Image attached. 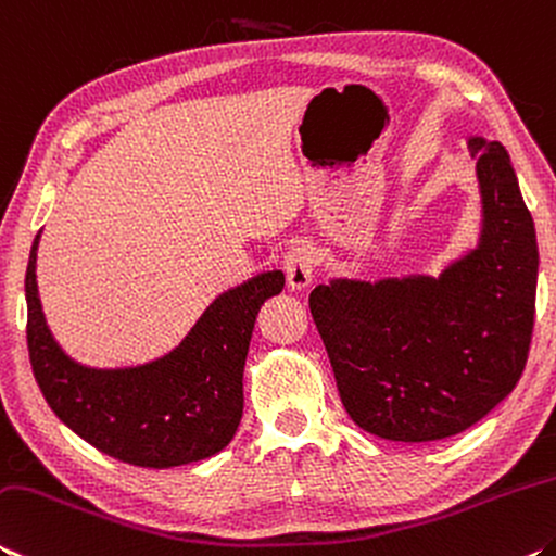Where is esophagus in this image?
I'll list each match as a JSON object with an SVG mask.
<instances>
[{
    "instance_id": "1",
    "label": "esophagus",
    "mask_w": 556,
    "mask_h": 556,
    "mask_svg": "<svg viewBox=\"0 0 556 556\" xmlns=\"http://www.w3.org/2000/svg\"><path fill=\"white\" fill-rule=\"evenodd\" d=\"M286 278L290 290H303L311 286L315 273V251L307 241H298L286 253Z\"/></svg>"
}]
</instances>
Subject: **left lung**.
Masks as SVG:
<instances>
[{
    "label": "left lung",
    "instance_id": "left-lung-1",
    "mask_svg": "<svg viewBox=\"0 0 556 556\" xmlns=\"http://www.w3.org/2000/svg\"><path fill=\"white\" fill-rule=\"evenodd\" d=\"M468 150L483 206L476 249L435 278H332L311 293L342 404L379 439L456 435L522 377L540 266L534 222L503 144L468 138Z\"/></svg>",
    "mask_w": 556,
    "mask_h": 556
}]
</instances>
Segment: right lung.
<instances>
[{
    "label": "right lung",
    "instance_id": "right-lung-1",
    "mask_svg": "<svg viewBox=\"0 0 556 556\" xmlns=\"http://www.w3.org/2000/svg\"><path fill=\"white\" fill-rule=\"evenodd\" d=\"M36 233L26 266V344L43 399L105 456L140 468L204 460L231 443L243 414V364L261 305L286 286L266 270L218 295L165 357L96 369L53 340L36 288Z\"/></svg>",
    "mask_w": 556,
    "mask_h": 556
}]
</instances>
